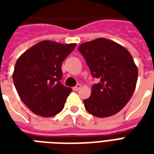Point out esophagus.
I'll return each instance as SVG.
<instances>
[{
    "mask_svg": "<svg viewBox=\"0 0 154 154\" xmlns=\"http://www.w3.org/2000/svg\"><path fill=\"white\" fill-rule=\"evenodd\" d=\"M81 87H82V85L81 84H77L76 87H74L72 89H73V91H78L79 89H80Z\"/></svg>",
    "mask_w": 154,
    "mask_h": 154,
    "instance_id": "esophagus-1",
    "label": "esophagus"
}]
</instances>
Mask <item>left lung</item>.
<instances>
[{
    "instance_id": "left-lung-1",
    "label": "left lung",
    "mask_w": 154,
    "mask_h": 154,
    "mask_svg": "<svg viewBox=\"0 0 154 154\" xmlns=\"http://www.w3.org/2000/svg\"><path fill=\"white\" fill-rule=\"evenodd\" d=\"M92 77L99 82L83 100L86 110L103 118L118 113L129 102L135 90L138 67L129 52L110 39L99 38L79 45Z\"/></svg>"
}]
</instances>
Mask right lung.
<instances>
[{"mask_svg":"<svg viewBox=\"0 0 154 154\" xmlns=\"http://www.w3.org/2000/svg\"><path fill=\"white\" fill-rule=\"evenodd\" d=\"M76 45L41 41L17 59L13 82L20 98L33 113L51 117L63 109L72 89L60 82L61 67Z\"/></svg>","mask_w":154,"mask_h":154,"instance_id":"1","label":"right lung"}]
</instances>
